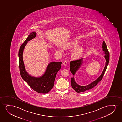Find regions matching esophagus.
<instances>
[{
    "instance_id": "obj_1",
    "label": "esophagus",
    "mask_w": 122,
    "mask_h": 122,
    "mask_svg": "<svg viewBox=\"0 0 122 122\" xmlns=\"http://www.w3.org/2000/svg\"><path fill=\"white\" fill-rule=\"evenodd\" d=\"M67 64V62L66 61H65L63 62V65L64 66H66Z\"/></svg>"
}]
</instances>
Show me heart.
<instances>
[{
  "label": "heart",
  "instance_id": "heart-1",
  "mask_svg": "<svg viewBox=\"0 0 122 122\" xmlns=\"http://www.w3.org/2000/svg\"><path fill=\"white\" fill-rule=\"evenodd\" d=\"M73 45L75 46H77L78 45L77 43L73 42ZM58 50L61 52H63V50L60 48L58 49ZM83 53V48L81 47H77L74 49V50L72 51V52L71 53V55L74 58H78L80 57L82 55Z\"/></svg>",
  "mask_w": 122,
  "mask_h": 122
}]
</instances>
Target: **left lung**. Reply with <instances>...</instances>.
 I'll return each instance as SVG.
<instances>
[{
  "mask_svg": "<svg viewBox=\"0 0 122 122\" xmlns=\"http://www.w3.org/2000/svg\"><path fill=\"white\" fill-rule=\"evenodd\" d=\"M102 48L103 50L104 51V54H105L104 57L106 59V62L105 64V66L103 69V71L102 73L100 76L98 77L96 80L94 81L91 82V83L86 86H81L77 84L75 80L74 77H73L71 79V86L72 88L74 89L76 92L77 93L82 92H84L86 90H90L91 89L94 87V86L97 85V84L102 80V79L103 77V75L106 71L107 67L108 66V64L109 61V53L108 51V49L107 48V45L105 43V42L103 41L102 45ZM83 58H81L76 60L72 61L70 62V71L72 73L73 76L76 73V72L78 71V70L80 68L83 63Z\"/></svg>",
  "mask_w": 122,
  "mask_h": 122,
  "instance_id": "obj_1",
  "label": "left lung"
}]
</instances>
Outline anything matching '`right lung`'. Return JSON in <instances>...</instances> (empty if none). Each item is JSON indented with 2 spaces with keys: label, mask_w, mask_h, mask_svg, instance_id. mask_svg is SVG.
<instances>
[{
  "label": "right lung",
  "mask_w": 122,
  "mask_h": 122,
  "mask_svg": "<svg viewBox=\"0 0 122 122\" xmlns=\"http://www.w3.org/2000/svg\"><path fill=\"white\" fill-rule=\"evenodd\" d=\"M36 32H32L21 45L19 52V66L20 76L32 90L39 93L46 94L53 87L57 72L61 68V62H51L48 64L44 74L40 77H35L28 73L25 69L23 53L26 44L36 37Z\"/></svg>",
  "instance_id": "obj_1"
}]
</instances>
